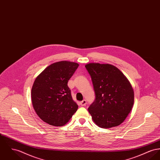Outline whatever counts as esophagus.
Returning <instances> with one entry per match:
<instances>
[{
  "instance_id": "obj_1",
  "label": "esophagus",
  "mask_w": 160,
  "mask_h": 160,
  "mask_svg": "<svg viewBox=\"0 0 160 160\" xmlns=\"http://www.w3.org/2000/svg\"><path fill=\"white\" fill-rule=\"evenodd\" d=\"M86 104H87V101H86L85 99H84V100H82V101L80 102V104H81V106H85Z\"/></svg>"
}]
</instances>
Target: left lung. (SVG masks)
Here are the masks:
<instances>
[{
  "mask_svg": "<svg viewBox=\"0 0 160 160\" xmlns=\"http://www.w3.org/2000/svg\"><path fill=\"white\" fill-rule=\"evenodd\" d=\"M90 75L95 99L88 108L99 127L110 128L120 125L130 112L134 92L127 78L110 64L85 65Z\"/></svg>",
  "mask_w": 160,
  "mask_h": 160,
  "instance_id": "obj_1",
  "label": "left lung"
}]
</instances>
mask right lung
<instances>
[{"label":"right lung","mask_w":160,"mask_h":160,"mask_svg":"<svg viewBox=\"0 0 160 160\" xmlns=\"http://www.w3.org/2000/svg\"><path fill=\"white\" fill-rule=\"evenodd\" d=\"M78 66L69 61L55 62L36 78L32 89V106L45 122L62 126L78 110L67 83Z\"/></svg>","instance_id":"1"}]
</instances>
